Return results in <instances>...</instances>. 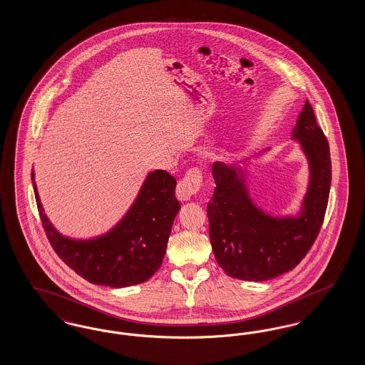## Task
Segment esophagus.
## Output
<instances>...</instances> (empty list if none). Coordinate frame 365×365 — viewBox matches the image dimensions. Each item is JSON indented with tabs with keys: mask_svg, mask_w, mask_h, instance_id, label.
Listing matches in <instances>:
<instances>
[{
	"mask_svg": "<svg viewBox=\"0 0 365 365\" xmlns=\"http://www.w3.org/2000/svg\"><path fill=\"white\" fill-rule=\"evenodd\" d=\"M202 186V173L198 167H192L186 171L183 178L179 180L176 186V197L180 201H189L192 195H195Z\"/></svg>",
	"mask_w": 365,
	"mask_h": 365,
	"instance_id": "obj_1",
	"label": "esophagus"
}]
</instances>
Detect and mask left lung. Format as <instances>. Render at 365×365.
<instances>
[{
  "label": "left lung",
  "mask_w": 365,
  "mask_h": 365,
  "mask_svg": "<svg viewBox=\"0 0 365 365\" xmlns=\"http://www.w3.org/2000/svg\"><path fill=\"white\" fill-rule=\"evenodd\" d=\"M311 165V182L298 217L275 219L256 208L241 170L212 165L216 182L208 202L209 238L228 277L262 282L283 275L311 250L324 220L331 186L329 140L307 101L293 131Z\"/></svg>",
  "instance_id": "1"
}]
</instances>
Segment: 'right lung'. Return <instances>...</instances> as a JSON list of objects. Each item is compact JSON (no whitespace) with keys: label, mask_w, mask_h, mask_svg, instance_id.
<instances>
[{"label":"right lung","mask_w":365,"mask_h":365,"mask_svg":"<svg viewBox=\"0 0 365 365\" xmlns=\"http://www.w3.org/2000/svg\"><path fill=\"white\" fill-rule=\"evenodd\" d=\"M33 186L41 223L53 250L79 277L94 284L125 287L149 280L161 267L171 227L180 209L173 175L164 170L148 175L122 222L104 237L91 241L61 237L43 213L34 180Z\"/></svg>","instance_id":"add662e5"}]
</instances>
